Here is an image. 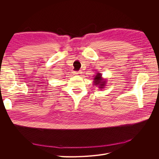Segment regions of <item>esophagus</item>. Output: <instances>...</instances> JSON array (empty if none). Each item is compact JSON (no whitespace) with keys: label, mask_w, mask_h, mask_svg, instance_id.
<instances>
[{"label":"esophagus","mask_w":159,"mask_h":159,"mask_svg":"<svg viewBox=\"0 0 159 159\" xmlns=\"http://www.w3.org/2000/svg\"><path fill=\"white\" fill-rule=\"evenodd\" d=\"M81 73H82V72H81V71H74V74H75V75H81Z\"/></svg>","instance_id":"obj_1"}]
</instances>
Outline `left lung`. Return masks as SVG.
<instances>
[{"label": "left lung", "mask_w": 159, "mask_h": 159, "mask_svg": "<svg viewBox=\"0 0 159 159\" xmlns=\"http://www.w3.org/2000/svg\"><path fill=\"white\" fill-rule=\"evenodd\" d=\"M102 75L100 73H98L97 75H95V78H94V81H93V84L94 85H98V87L100 89H102L104 88V87L106 85V80L102 78Z\"/></svg>", "instance_id": "obj_1"}]
</instances>
